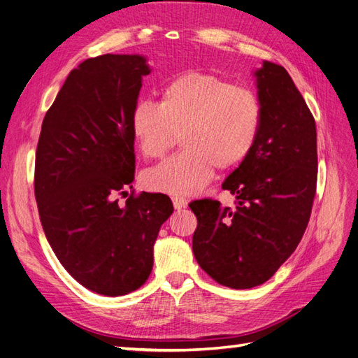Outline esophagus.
<instances>
[{
  "mask_svg": "<svg viewBox=\"0 0 358 358\" xmlns=\"http://www.w3.org/2000/svg\"><path fill=\"white\" fill-rule=\"evenodd\" d=\"M187 199H183V197H173V206H175V209H182V208H185L187 206Z\"/></svg>",
  "mask_w": 358,
  "mask_h": 358,
  "instance_id": "34e87169",
  "label": "esophagus"
}]
</instances>
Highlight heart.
Instances as JSON below:
<instances>
[{"instance_id": "obj_1", "label": "heart", "mask_w": 358, "mask_h": 358, "mask_svg": "<svg viewBox=\"0 0 358 358\" xmlns=\"http://www.w3.org/2000/svg\"><path fill=\"white\" fill-rule=\"evenodd\" d=\"M263 121L258 96L212 74L187 73L170 82L158 106L140 103L131 115V134L145 158L164 157L182 136L183 152L145 173L154 191L188 196L206 187L220 170L249 157Z\"/></svg>"}]
</instances>
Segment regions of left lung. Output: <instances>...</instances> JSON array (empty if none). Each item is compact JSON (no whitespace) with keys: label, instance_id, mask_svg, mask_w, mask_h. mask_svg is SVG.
<instances>
[{"label":"left lung","instance_id":"8db88e82","mask_svg":"<svg viewBox=\"0 0 358 358\" xmlns=\"http://www.w3.org/2000/svg\"><path fill=\"white\" fill-rule=\"evenodd\" d=\"M263 121L252 152L222 183L236 206L196 200L192 251L216 282L234 289L264 284L296 251L317 189V127L278 64L254 71Z\"/></svg>","mask_w":358,"mask_h":358}]
</instances>
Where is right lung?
Instances as JSON below:
<instances>
[{
  "instance_id": "add662e5",
  "label": "right lung",
  "mask_w": 358,
  "mask_h": 358,
  "mask_svg": "<svg viewBox=\"0 0 358 358\" xmlns=\"http://www.w3.org/2000/svg\"><path fill=\"white\" fill-rule=\"evenodd\" d=\"M143 55H101L71 70L41 124L34 191L46 239L64 268L96 294L125 296L152 272L154 243L173 213L166 194L133 188L131 115Z\"/></svg>"
}]
</instances>
